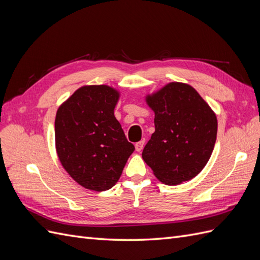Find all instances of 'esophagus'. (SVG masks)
Here are the masks:
<instances>
[{
	"label": "esophagus",
	"mask_w": 260,
	"mask_h": 260,
	"mask_svg": "<svg viewBox=\"0 0 260 260\" xmlns=\"http://www.w3.org/2000/svg\"><path fill=\"white\" fill-rule=\"evenodd\" d=\"M136 151L137 152H141L142 151V148H143V146H144V140H141L140 142H138V143H136Z\"/></svg>",
	"instance_id": "obj_1"
}]
</instances>
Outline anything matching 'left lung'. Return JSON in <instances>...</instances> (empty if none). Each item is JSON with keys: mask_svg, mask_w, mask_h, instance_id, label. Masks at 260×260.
Instances as JSON below:
<instances>
[{"mask_svg": "<svg viewBox=\"0 0 260 260\" xmlns=\"http://www.w3.org/2000/svg\"><path fill=\"white\" fill-rule=\"evenodd\" d=\"M145 102L155 114V132L142 157L154 176L177 185L198 176L208 162L217 139L215 112L192 85L169 82Z\"/></svg>", "mask_w": 260, "mask_h": 260, "instance_id": "8db88e82", "label": "left lung"}]
</instances>
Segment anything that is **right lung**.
Masks as SVG:
<instances>
[{
  "mask_svg": "<svg viewBox=\"0 0 260 260\" xmlns=\"http://www.w3.org/2000/svg\"><path fill=\"white\" fill-rule=\"evenodd\" d=\"M119 98L120 92L111 85H83L57 109L55 147L58 159L86 190L112 188L135 151L114 115Z\"/></svg>",
  "mask_w": 260,
  "mask_h": 260,
  "instance_id": "1",
  "label": "right lung"
}]
</instances>
